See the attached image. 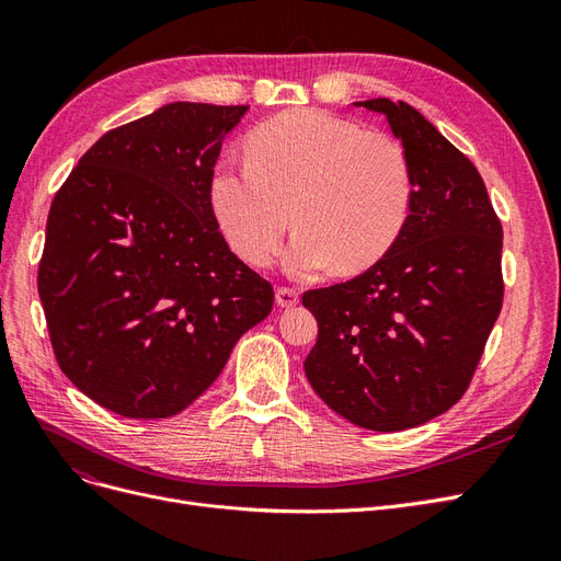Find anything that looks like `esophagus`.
Instances as JSON below:
<instances>
[{"instance_id":"esophagus-1","label":"esophagus","mask_w":561,"mask_h":561,"mask_svg":"<svg viewBox=\"0 0 561 561\" xmlns=\"http://www.w3.org/2000/svg\"><path fill=\"white\" fill-rule=\"evenodd\" d=\"M299 301V293L295 290V287H278L276 290V304L283 309H290L295 307V304Z\"/></svg>"}]
</instances>
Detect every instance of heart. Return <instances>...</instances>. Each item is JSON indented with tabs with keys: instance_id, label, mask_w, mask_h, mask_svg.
Returning <instances> with one entry per match:
<instances>
[{
	"instance_id": "1",
	"label": "heart",
	"mask_w": 561,
	"mask_h": 561,
	"mask_svg": "<svg viewBox=\"0 0 561 561\" xmlns=\"http://www.w3.org/2000/svg\"><path fill=\"white\" fill-rule=\"evenodd\" d=\"M245 163L215 168L210 201L236 254L274 257L295 222L287 268L311 278L383 260L410 222L414 180L400 142L322 110H293L250 135Z\"/></svg>"
}]
</instances>
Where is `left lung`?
Listing matches in <instances>:
<instances>
[{"instance_id": "8db88e82", "label": "left lung", "mask_w": 561, "mask_h": 561, "mask_svg": "<svg viewBox=\"0 0 561 561\" xmlns=\"http://www.w3.org/2000/svg\"><path fill=\"white\" fill-rule=\"evenodd\" d=\"M412 165L410 222L383 260L304 293L318 342L304 371L330 410L393 433L463 398L503 307V227L478 168L412 105L375 98Z\"/></svg>"}]
</instances>
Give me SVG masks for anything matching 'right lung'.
Masks as SVG:
<instances>
[{
  "instance_id": "obj_1",
  "label": "right lung",
  "mask_w": 561,
  "mask_h": 561,
  "mask_svg": "<svg viewBox=\"0 0 561 561\" xmlns=\"http://www.w3.org/2000/svg\"><path fill=\"white\" fill-rule=\"evenodd\" d=\"M245 112L171 103L112 128L50 203L37 276L50 346L110 412L180 414L274 307L210 201L222 140Z\"/></svg>"
}]
</instances>
